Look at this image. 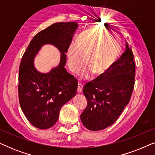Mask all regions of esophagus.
<instances>
[{
    "label": "esophagus",
    "instance_id": "34e87169",
    "mask_svg": "<svg viewBox=\"0 0 155 155\" xmlns=\"http://www.w3.org/2000/svg\"><path fill=\"white\" fill-rule=\"evenodd\" d=\"M82 88H83V85H82V84H81V83L78 84V92L79 93H81L82 92Z\"/></svg>",
    "mask_w": 155,
    "mask_h": 155
}]
</instances>
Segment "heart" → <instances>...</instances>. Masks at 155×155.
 Masks as SVG:
<instances>
[{
    "instance_id": "heart-1",
    "label": "heart",
    "mask_w": 155,
    "mask_h": 155,
    "mask_svg": "<svg viewBox=\"0 0 155 155\" xmlns=\"http://www.w3.org/2000/svg\"><path fill=\"white\" fill-rule=\"evenodd\" d=\"M119 54V44L112 34L89 29L80 34L77 41L70 44L68 49L69 68L74 73H78L85 58L87 65L81 72V77L89 79L93 72L97 75L107 73L115 64Z\"/></svg>"
}]
</instances>
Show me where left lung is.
Returning <instances> with one entry per match:
<instances>
[{"instance_id": "1", "label": "left lung", "mask_w": 155, "mask_h": 155, "mask_svg": "<svg viewBox=\"0 0 155 155\" xmlns=\"http://www.w3.org/2000/svg\"><path fill=\"white\" fill-rule=\"evenodd\" d=\"M126 51L107 73L87 83L83 93L87 105L80 119L88 130H103L115 123L130 101L135 84V64L132 49Z\"/></svg>"}]
</instances>
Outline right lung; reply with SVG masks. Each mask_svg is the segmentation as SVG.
<instances>
[{
    "label": "right lung",
    "instance_id": "right-lung-1",
    "mask_svg": "<svg viewBox=\"0 0 155 155\" xmlns=\"http://www.w3.org/2000/svg\"><path fill=\"white\" fill-rule=\"evenodd\" d=\"M78 27L75 22L54 23L37 34L23 54L19 68V101L27 120L36 128L54 126L61 107L77 92V80L64 66L65 54ZM45 44H52L60 51L61 61L49 73L41 74L35 68L33 59Z\"/></svg>",
    "mask_w": 155,
    "mask_h": 155
}]
</instances>
